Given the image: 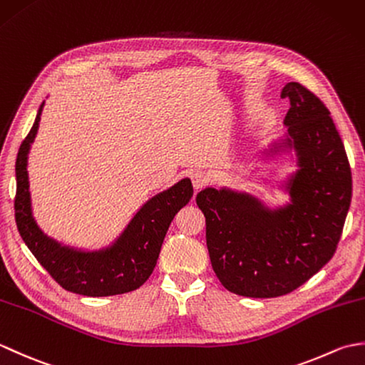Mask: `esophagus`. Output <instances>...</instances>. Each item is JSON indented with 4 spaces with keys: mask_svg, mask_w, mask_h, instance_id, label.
<instances>
[{
    "mask_svg": "<svg viewBox=\"0 0 365 365\" xmlns=\"http://www.w3.org/2000/svg\"><path fill=\"white\" fill-rule=\"evenodd\" d=\"M191 182H192V187H195V190H200L202 187H205V183L208 182V177L204 174V173H192L191 174Z\"/></svg>",
    "mask_w": 365,
    "mask_h": 365,
    "instance_id": "esophagus-1",
    "label": "esophagus"
}]
</instances>
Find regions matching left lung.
I'll list each match as a JSON object with an SVG mask.
<instances>
[{"label": "left lung", "instance_id": "left-lung-1", "mask_svg": "<svg viewBox=\"0 0 365 365\" xmlns=\"http://www.w3.org/2000/svg\"><path fill=\"white\" fill-rule=\"evenodd\" d=\"M285 136L265 153L293 150L298 169L282 187L290 202L269 208L250 192L208 187L205 216L213 271L232 293L276 298L298 289L336 252L351 202V169L328 108L299 83H287Z\"/></svg>", "mask_w": 365, "mask_h": 365}]
</instances>
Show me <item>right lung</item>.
I'll use <instances>...</instances> for the list:
<instances>
[{
	"instance_id": "1",
	"label": "right lung",
	"mask_w": 365,
	"mask_h": 365,
	"mask_svg": "<svg viewBox=\"0 0 365 365\" xmlns=\"http://www.w3.org/2000/svg\"><path fill=\"white\" fill-rule=\"evenodd\" d=\"M42 108L43 103L15 161L17 195L14 208L23 242L54 281L68 292L84 297H111L139 289L157 265L163 240L174 216L192 197L191 180L182 178L174 187L147 200L114 243L103 250L81 251L64 246L43 234L31 208L28 153L37 135Z\"/></svg>"
}]
</instances>
